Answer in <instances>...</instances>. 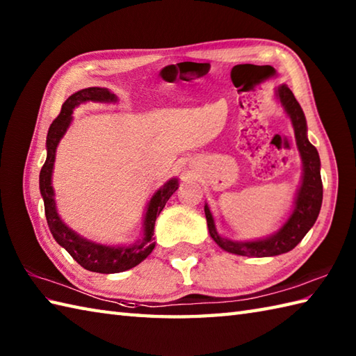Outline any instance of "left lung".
Here are the masks:
<instances>
[{
    "label": "left lung",
    "mask_w": 356,
    "mask_h": 356,
    "mask_svg": "<svg viewBox=\"0 0 356 356\" xmlns=\"http://www.w3.org/2000/svg\"><path fill=\"white\" fill-rule=\"evenodd\" d=\"M277 96L292 120L297 147L301 159H303V182H301L297 200H295V208L292 211L289 220L284 223L283 228L277 234L264 240L232 241L228 238H222L216 231L214 220L213 216H211L209 208L205 207V216L211 237H213L216 243L222 249H225V251L237 255L272 257L289 252L291 249H293L301 240H303L307 231L312 228L321 209L323 182L320 174V156L318 151H316V148L309 142L306 136L307 127L305 113L301 110L297 99H295V96L289 90V87H280Z\"/></svg>",
    "instance_id": "1"
}]
</instances>
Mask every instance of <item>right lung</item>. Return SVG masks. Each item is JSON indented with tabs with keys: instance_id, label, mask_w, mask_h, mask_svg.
I'll return each instance as SVG.
<instances>
[{
	"instance_id": "1",
	"label": "right lung",
	"mask_w": 356,
	"mask_h": 356,
	"mask_svg": "<svg viewBox=\"0 0 356 356\" xmlns=\"http://www.w3.org/2000/svg\"><path fill=\"white\" fill-rule=\"evenodd\" d=\"M87 101L111 102V101H116V96L110 93L107 88L88 87L72 95L69 99L63 104L61 113H59L58 118L53 120L49 128L47 159H45L40 172V190L44 199L45 218H47V225L53 238H55L63 248H65V251L69 252L84 269L92 270V272H99V274H118V272H124L127 269L134 268L136 264H139L143 259H147V257L151 254V251H153L154 249L153 234H154L156 218L159 214H161L165 203L168 202L172 193H176L179 185L176 179L170 180V182L165 184V186L161 188V190L153 195V199L149 200V205L147 208V214H145V222H143V231H145V236H143V240L138 245L118 246V248L97 245V243H93V241H88L86 238L79 237L76 232H73L69 228V226H65L56 213L55 200H53L51 171H53V163H55L56 147L72 122L73 108Z\"/></svg>"
}]
</instances>
